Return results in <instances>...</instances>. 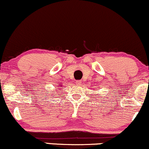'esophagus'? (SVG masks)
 Returning <instances> with one entry per match:
<instances>
[{
  "label": "esophagus",
  "mask_w": 149,
  "mask_h": 149,
  "mask_svg": "<svg viewBox=\"0 0 149 149\" xmlns=\"http://www.w3.org/2000/svg\"><path fill=\"white\" fill-rule=\"evenodd\" d=\"M75 83H76L77 85L81 84V81H76V82H75Z\"/></svg>",
  "instance_id": "obj_1"
}]
</instances>
